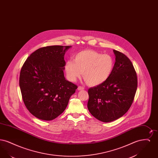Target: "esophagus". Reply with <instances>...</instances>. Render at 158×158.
<instances>
[{
  "mask_svg": "<svg viewBox=\"0 0 158 158\" xmlns=\"http://www.w3.org/2000/svg\"><path fill=\"white\" fill-rule=\"evenodd\" d=\"M83 89H84V88L83 86H79L77 88V90H83Z\"/></svg>",
  "mask_w": 158,
  "mask_h": 158,
  "instance_id": "esophagus-1",
  "label": "esophagus"
}]
</instances>
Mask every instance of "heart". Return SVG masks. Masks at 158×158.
<instances>
[{"label":"heart","mask_w":158,"mask_h":158,"mask_svg":"<svg viewBox=\"0 0 158 158\" xmlns=\"http://www.w3.org/2000/svg\"><path fill=\"white\" fill-rule=\"evenodd\" d=\"M114 64L111 56L87 50L76 54L74 61H67L65 70L70 81H75L82 73L85 82L90 86H96L104 82L110 77Z\"/></svg>","instance_id":"heart-1"}]
</instances>
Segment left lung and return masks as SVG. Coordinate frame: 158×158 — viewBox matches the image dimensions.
I'll return each mask as SVG.
<instances>
[{
    "label": "left lung",
    "mask_w": 158,
    "mask_h": 158,
    "mask_svg": "<svg viewBox=\"0 0 158 158\" xmlns=\"http://www.w3.org/2000/svg\"><path fill=\"white\" fill-rule=\"evenodd\" d=\"M115 62L110 77L88 89V108L98 120L108 123L117 120L127 112L137 88V77L131 61L114 50Z\"/></svg>",
    "instance_id": "8db88e82"
}]
</instances>
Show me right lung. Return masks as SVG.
I'll use <instances>...</instances> for the list:
<instances>
[{"instance_id":"add662e5","label":"right lung","mask_w":158,"mask_h":158,"mask_svg":"<svg viewBox=\"0 0 158 158\" xmlns=\"http://www.w3.org/2000/svg\"><path fill=\"white\" fill-rule=\"evenodd\" d=\"M71 46L52 45L31 54L21 68L19 86L23 101L34 116L54 120L68 106L77 86L65 79V52Z\"/></svg>"}]
</instances>
